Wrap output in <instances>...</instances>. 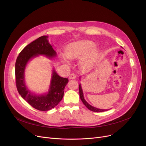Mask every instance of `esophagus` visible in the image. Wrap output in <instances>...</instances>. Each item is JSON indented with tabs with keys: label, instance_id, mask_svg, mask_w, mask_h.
I'll return each instance as SVG.
<instances>
[{
	"label": "esophagus",
	"instance_id": "34e87169",
	"mask_svg": "<svg viewBox=\"0 0 146 146\" xmlns=\"http://www.w3.org/2000/svg\"><path fill=\"white\" fill-rule=\"evenodd\" d=\"M76 77H77V75H76V74L72 73V74H70L69 75V78L70 79H75V78H76Z\"/></svg>",
	"mask_w": 146,
	"mask_h": 146
}]
</instances>
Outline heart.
<instances>
[{"mask_svg": "<svg viewBox=\"0 0 146 146\" xmlns=\"http://www.w3.org/2000/svg\"><path fill=\"white\" fill-rule=\"evenodd\" d=\"M94 43L90 41H83L70 44L66 49V55L69 58H79L88 54L83 60L84 63H89L97 55L98 50L94 47Z\"/></svg>", "mask_w": 146, "mask_h": 146, "instance_id": "heart-1", "label": "heart"}]
</instances>
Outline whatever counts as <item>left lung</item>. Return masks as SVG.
I'll use <instances>...</instances> for the list:
<instances>
[{
  "label": "left lung",
  "instance_id": "left-lung-1",
  "mask_svg": "<svg viewBox=\"0 0 146 146\" xmlns=\"http://www.w3.org/2000/svg\"><path fill=\"white\" fill-rule=\"evenodd\" d=\"M79 93H80V98L82 101V102L83 103V104L86 106V107L89 109L90 110L92 111H94V112H103V111H107V110H102V109H99V108H95L94 107H92V106L90 105L89 104H88L86 102V101L84 99V97H83V91L82 89V87L81 85H79Z\"/></svg>",
  "mask_w": 146,
  "mask_h": 146
}]
</instances>
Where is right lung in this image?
I'll return each mask as SVG.
<instances>
[{"label":"right lung","mask_w":146,"mask_h":146,"mask_svg":"<svg viewBox=\"0 0 146 146\" xmlns=\"http://www.w3.org/2000/svg\"><path fill=\"white\" fill-rule=\"evenodd\" d=\"M47 36H42L25 46L16 59L15 64L16 85L17 91L25 101L39 111H48L54 108L62 100L64 89L68 78L59 76L53 72L50 90L46 95L36 96L31 93L24 83V70L30 58L38 55H44L49 58L56 56V52L48 43Z\"/></svg>","instance_id":"add662e5"}]
</instances>
